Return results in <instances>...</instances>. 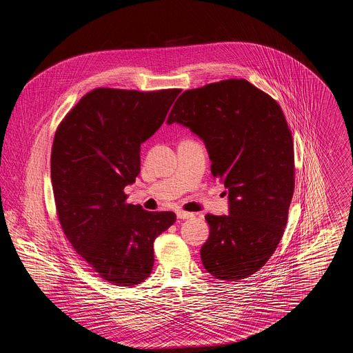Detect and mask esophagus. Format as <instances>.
Instances as JSON below:
<instances>
[{
	"instance_id": "1",
	"label": "esophagus",
	"mask_w": 353,
	"mask_h": 353,
	"mask_svg": "<svg viewBox=\"0 0 353 353\" xmlns=\"http://www.w3.org/2000/svg\"><path fill=\"white\" fill-rule=\"evenodd\" d=\"M176 215H177V218H179V219H190V218H192V216H194V214H191V212H185V211H177V212H176Z\"/></svg>"
}]
</instances>
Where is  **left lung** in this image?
<instances>
[{
  "mask_svg": "<svg viewBox=\"0 0 353 353\" xmlns=\"http://www.w3.org/2000/svg\"><path fill=\"white\" fill-rule=\"evenodd\" d=\"M204 141L211 172L225 185L229 215H207L201 247L205 270L221 281L257 272L283 234L294 188L292 134L275 100L245 79L183 92L168 117Z\"/></svg>",
  "mask_w": 353,
  "mask_h": 353,
  "instance_id": "left-lung-1",
  "label": "left lung"
}]
</instances>
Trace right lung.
Returning a JSON list of instances; mask_svg holds the SVG:
<instances>
[{
  "label": "right lung",
  "instance_id": "1",
  "mask_svg": "<svg viewBox=\"0 0 353 353\" xmlns=\"http://www.w3.org/2000/svg\"><path fill=\"white\" fill-rule=\"evenodd\" d=\"M179 93L97 88L54 135L52 184L64 234L92 271L117 286L149 276L154 241L176 222L174 212L127 204L124 188L141 172V143L159 130Z\"/></svg>",
  "mask_w": 353,
  "mask_h": 353
}]
</instances>
